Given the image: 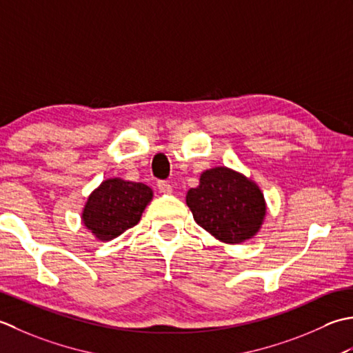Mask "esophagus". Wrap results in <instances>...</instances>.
I'll list each match as a JSON object with an SVG mask.
<instances>
[{"label": "esophagus", "instance_id": "34e87169", "mask_svg": "<svg viewBox=\"0 0 353 353\" xmlns=\"http://www.w3.org/2000/svg\"><path fill=\"white\" fill-rule=\"evenodd\" d=\"M158 190H160V193H163V195H170L172 185L168 181H160L158 183Z\"/></svg>", "mask_w": 353, "mask_h": 353}]
</instances>
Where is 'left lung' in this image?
Instances as JSON below:
<instances>
[{"mask_svg":"<svg viewBox=\"0 0 353 353\" xmlns=\"http://www.w3.org/2000/svg\"><path fill=\"white\" fill-rule=\"evenodd\" d=\"M193 219L219 242L237 245L261 232L267 201L256 181L225 166L204 170L185 195Z\"/></svg>","mask_w":353,"mask_h":353,"instance_id":"left-lung-1","label":"left lung"}]
</instances>
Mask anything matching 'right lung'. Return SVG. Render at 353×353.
Segmentation results:
<instances>
[{
  "label": "right lung",
  "instance_id": "obj_1",
  "mask_svg": "<svg viewBox=\"0 0 353 353\" xmlns=\"http://www.w3.org/2000/svg\"><path fill=\"white\" fill-rule=\"evenodd\" d=\"M154 192L143 183L114 176L100 183L86 198L81 219L97 241L108 242L139 224Z\"/></svg>",
  "mask_w": 353,
  "mask_h": 353
}]
</instances>
